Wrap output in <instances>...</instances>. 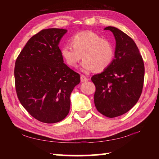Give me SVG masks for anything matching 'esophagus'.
Listing matches in <instances>:
<instances>
[{"label": "esophagus", "instance_id": "1", "mask_svg": "<svg viewBox=\"0 0 159 159\" xmlns=\"http://www.w3.org/2000/svg\"><path fill=\"white\" fill-rule=\"evenodd\" d=\"M80 80H81V82H85V81H87L88 80V79L86 77V76L85 75H82L80 76Z\"/></svg>", "mask_w": 159, "mask_h": 159}]
</instances>
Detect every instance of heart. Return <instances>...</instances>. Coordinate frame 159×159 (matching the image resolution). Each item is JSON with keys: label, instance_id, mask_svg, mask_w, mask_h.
I'll use <instances>...</instances> for the list:
<instances>
[{"label": "heart", "instance_id": "heart-1", "mask_svg": "<svg viewBox=\"0 0 159 159\" xmlns=\"http://www.w3.org/2000/svg\"><path fill=\"white\" fill-rule=\"evenodd\" d=\"M70 42L72 46L66 44L61 50L63 59L70 67H76L83 58L81 66L83 71L102 72L113 62L115 50L112 43L95 33H76L71 38Z\"/></svg>", "mask_w": 159, "mask_h": 159}]
</instances>
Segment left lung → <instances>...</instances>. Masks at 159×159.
Here are the masks:
<instances>
[{
  "instance_id": "8db88e82",
  "label": "left lung",
  "mask_w": 159,
  "mask_h": 159,
  "mask_svg": "<svg viewBox=\"0 0 159 159\" xmlns=\"http://www.w3.org/2000/svg\"><path fill=\"white\" fill-rule=\"evenodd\" d=\"M116 40L115 59L92 80L96 86L94 104L103 116L112 118L128 112L142 93L145 67L139 48L130 37L113 26H108Z\"/></svg>"
}]
</instances>
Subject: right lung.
Wrapping results in <instances>:
<instances>
[{
    "mask_svg": "<svg viewBox=\"0 0 159 159\" xmlns=\"http://www.w3.org/2000/svg\"><path fill=\"white\" fill-rule=\"evenodd\" d=\"M63 29H43L29 39L14 68L18 98L35 119L47 124L63 120L70 111V96L80 74L65 63L59 43Z\"/></svg>",
    "mask_w": 159,
    "mask_h": 159,
    "instance_id": "obj_1",
    "label": "right lung"
}]
</instances>
